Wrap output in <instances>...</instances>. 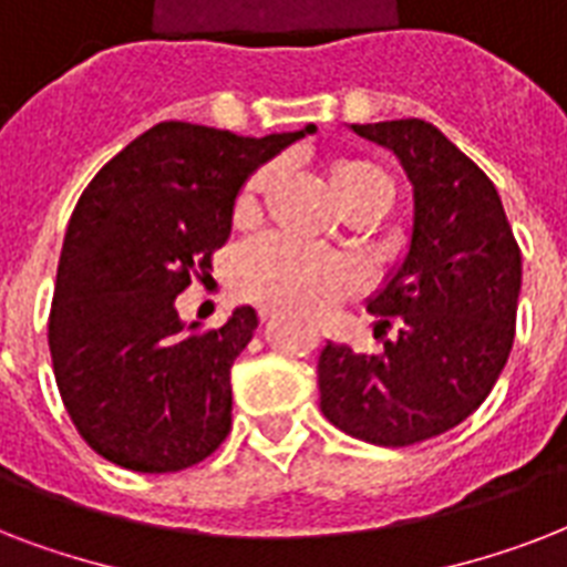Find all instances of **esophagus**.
I'll list each match as a JSON object with an SVG mask.
<instances>
[{"mask_svg":"<svg viewBox=\"0 0 567 567\" xmlns=\"http://www.w3.org/2000/svg\"><path fill=\"white\" fill-rule=\"evenodd\" d=\"M258 318H261V323H267V320L276 318V309L274 306H261V309H258Z\"/></svg>","mask_w":567,"mask_h":567,"instance_id":"34e87169","label":"esophagus"}]
</instances>
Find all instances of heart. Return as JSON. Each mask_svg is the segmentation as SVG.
<instances>
[{
	"label": "heart",
	"instance_id": "heart-1",
	"mask_svg": "<svg viewBox=\"0 0 567 567\" xmlns=\"http://www.w3.org/2000/svg\"><path fill=\"white\" fill-rule=\"evenodd\" d=\"M329 188L338 205L353 199L391 203L394 182L377 162L368 158H341L329 167ZM270 173L258 171L240 188L235 203V220H249L258 212L261 194L267 190ZM231 285L240 297L274 309L315 311L362 291V267L344 256L306 247L285 235H261L240 249L231 265Z\"/></svg>",
	"mask_w": 567,
	"mask_h": 567
}]
</instances>
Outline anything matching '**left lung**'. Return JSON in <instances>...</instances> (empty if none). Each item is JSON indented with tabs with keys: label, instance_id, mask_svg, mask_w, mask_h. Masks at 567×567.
I'll list each match as a JSON object with an SVG mask.
<instances>
[{
	"label": "left lung",
	"instance_id": "obj_1",
	"mask_svg": "<svg viewBox=\"0 0 567 567\" xmlns=\"http://www.w3.org/2000/svg\"><path fill=\"white\" fill-rule=\"evenodd\" d=\"M388 146L414 188L403 265L368 302L379 355L323 347L320 412L353 439L409 447L480 409L515 341L520 247L494 182L426 120L353 126Z\"/></svg>",
	"mask_w": 567,
	"mask_h": 567
}]
</instances>
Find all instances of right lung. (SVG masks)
Segmentation results:
<instances>
[{"label":"right lung","instance_id":"add662e5","mask_svg":"<svg viewBox=\"0 0 567 567\" xmlns=\"http://www.w3.org/2000/svg\"><path fill=\"white\" fill-rule=\"evenodd\" d=\"M315 132L240 137L158 123L111 158L75 203L49 311V353L75 430L114 465L173 474L231 426L229 371L258 318L185 327L176 297L229 240L235 196L258 164Z\"/></svg>","mask_w":567,"mask_h":567}]
</instances>
